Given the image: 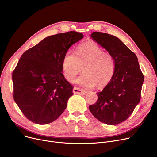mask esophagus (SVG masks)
<instances>
[{"label":"esophagus","mask_w":157,"mask_h":157,"mask_svg":"<svg viewBox=\"0 0 157 157\" xmlns=\"http://www.w3.org/2000/svg\"><path fill=\"white\" fill-rule=\"evenodd\" d=\"M87 91L83 89H81V88H78V87H74L73 89V93L74 94H80V95H85L87 94Z\"/></svg>","instance_id":"1"}]
</instances>
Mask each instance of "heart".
<instances>
[{
    "label": "heart",
    "instance_id": "heart-1",
    "mask_svg": "<svg viewBox=\"0 0 157 157\" xmlns=\"http://www.w3.org/2000/svg\"><path fill=\"white\" fill-rule=\"evenodd\" d=\"M84 73L76 82L84 86L97 85L103 87L112 80L115 71V61L110 53L104 52L96 43L87 42L80 44L76 53L68 50L62 59V71L65 78L72 82L81 71Z\"/></svg>",
    "mask_w": 157,
    "mask_h": 157
}]
</instances>
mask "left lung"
I'll return each mask as SVG.
<instances>
[{
	"label": "left lung",
	"instance_id": "obj_1",
	"mask_svg": "<svg viewBox=\"0 0 157 157\" xmlns=\"http://www.w3.org/2000/svg\"><path fill=\"white\" fill-rule=\"evenodd\" d=\"M90 36L113 56L115 71L89 110L101 122L117 125L128 119L140 102L144 75L137 56L117 37L101 32H93Z\"/></svg>",
	"mask_w": 157,
	"mask_h": 157
}]
</instances>
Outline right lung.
<instances>
[{"mask_svg": "<svg viewBox=\"0 0 157 157\" xmlns=\"http://www.w3.org/2000/svg\"><path fill=\"white\" fill-rule=\"evenodd\" d=\"M83 38L76 31L48 36L19 59L12 74L13 99L34 123H51L65 110L73 86L62 73V59L69 47Z\"/></svg>", "mask_w": 157, "mask_h": 157, "instance_id": "right-lung-1", "label": "right lung"}]
</instances>
